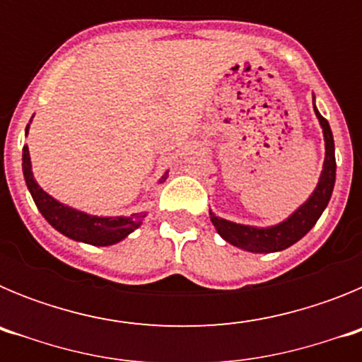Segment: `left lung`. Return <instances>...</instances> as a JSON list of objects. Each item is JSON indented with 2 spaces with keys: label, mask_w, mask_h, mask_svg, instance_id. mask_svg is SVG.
I'll list each match as a JSON object with an SVG mask.
<instances>
[{
  "label": "left lung",
  "mask_w": 362,
  "mask_h": 362,
  "mask_svg": "<svg viewBox=\"0 0 362 362\" xmlns=\"http://www.w3.org/2000/svg\"><path fill=\"white\" fill-rule=\"evenodd\" d=\"M315 116H317L319 123H321L322 136H325V163H322V172L319 177V183L315 190L312 192V196L300 204L299 209L283 223L274 226H267V228H257V226L248 225H238L232 221H226L223 217H217L216 214L210 210V221L216 226L217 233L221 238L228 241L230 245L243 248L246 252H255V254H270V252H281L284 248L292 246L293 243L299 241L300 238H305L306 233L312 230V226L317 223L321 214L328 206V201L332 197L335 185V146H334V136H332V129L328 121L319 114V110L313 105Z\"/></svg>",
  "instance_id": "left-lung-1"
}]
</instances>
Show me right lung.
<instances>
[{
	"label": "right lung",
	"mask_w": 362,
	"mask_h": 362,
	"mask_svg": "<svg viewBox=\"0 0 362 362\" xmlns=\"http://www.w3.org/2000/svg\"><path fill=\"white\" fill-rule=\"evenodd\" d=\"M23 175L37 210L43 214L45 219L49 221L57 232H62L63 235L74 239V241L88 243V245L94 246L116 245V243L123 241L134 230L139 228L143 217L146 216V214H134L130 217H99L79 212V210L59 203L36 183L34 174H32L30 153H28L27 145L23 146ZM166 177H168V172H165V175L159 179V183H163Z\"/></svg>",
	"instance_id": "obj_1"
}]
</instances>
